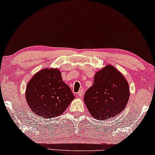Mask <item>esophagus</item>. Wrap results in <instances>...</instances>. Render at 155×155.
Returning <instances> with one entry per match:
<instances>
[{"label":"esophagus","instance_id":"obj_1","mask_svg":"<svg viewBox=\"0 0 155 155\" xmlns=\"http://www.w3.org/2000/svg\"><path fill=\"white\" fill-rule=\"evenodd\" d=\"M83 94H84V91H83V90H80L79 91V92H78V97H81L83 96Z\"/></svg>","mask_w":155,"mask_h":155}]
</instances>
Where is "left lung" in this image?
<instances>
[{
	"instance_id": "obj_1",
	"label": "left lung",
	"mask_w": 155,
	"mask_h": 155,
	"mask_svg": "<svg viewBox=\"0 0 155 155\" xmlns=\"http://www.w3.org/2000/svg\"><path fill=\"white\" fill-rule=\"evenodd\" d=\"M130 92L124 76L113 65L97 72L93 85L84 94V101L92 116L107 120L118 116L128 103Z\"/></svg>"
}]
</instances>
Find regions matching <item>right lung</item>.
I'll use <instances>...</instances> for the list:
<instances>
[{
	"instance_id": "1",
	"label": "right lung",
	"mask_w": 155,
	"mask_h": 155,
	"mask_svg": "<svg viewBox=\"0 0 155 155\" xmlns=\"http://www.w3.org/2000/svg\"><path fill=\"white\" fill-rule=\"evenodd\" d=\"M25 97L33 113L44 118L62 114L75 98L57 68L41 70L27 83Z\"/></svg>"
}]
</instances>
